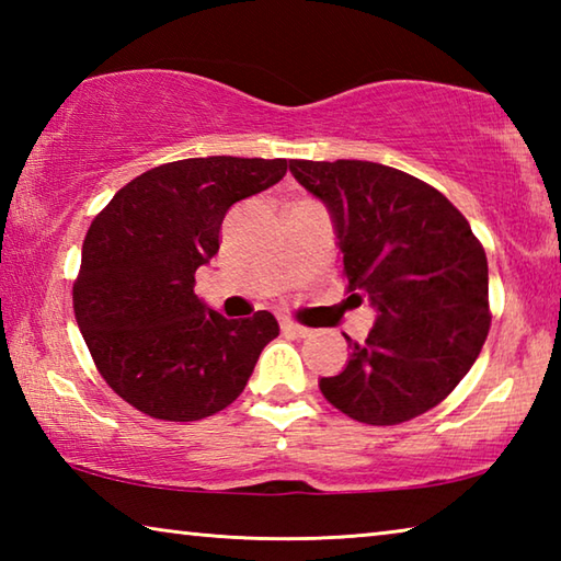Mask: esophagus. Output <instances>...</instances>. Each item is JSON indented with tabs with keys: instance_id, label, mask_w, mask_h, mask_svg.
<instances>
[{
	"instance_id": "obj_1",
	"label": "esophagus",
	"mask_w": 561,
	"mask_h": 561,
	"mask_svg": "<svg viewBox=\"0 0 561 561\" xmlns=\"http://www.w3.org/2000/svg\"><path fill=\"white\" fill-rule=\"evenodd\" d=\"M282 331H284V334H291V336H299V339L311 334L307 327H301V324H297V321H289V319L282 321Z\"/></svg>"
}]
</instances>
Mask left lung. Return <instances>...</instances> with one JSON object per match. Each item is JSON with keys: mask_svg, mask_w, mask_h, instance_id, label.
<instances>
[{"mask_svg": "<svg viewBox=\"0 0 561 561\" xmlns=\"http://www.w3.org/2000/svg\"><path fill=\"white\" fill-rule=\"evenodd\" d=\"M291 175L329 207L351 297L366 294L376 324L348 341L339 376L319 388L341 413L396 425L448 398L490 331L488 257L448 197L403 170L368 160H289Z\"/></svg>", "mask_w": 561, "mask_h": 561, "instance_id": "obj_1", "label": "left lung"}]
</instances>
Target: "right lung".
<instances>
[{
	"label": "right lung",
	"instance_id": "obj_1",
	"mask_svg": "<svg viewBox=\"0 0 561 561\" xmlns=\"http://www.w3.org/2000/svg\"><path fill=\"white\" fill-rule=\"evenodd\" d=\"M284 173V158L175 160L123 185L91 222L76 324L103 381L140 413L175 423L215 415L279 336L270 311L225 319L193 287L220 250L225 213Z\"/></svg>",
	"mask_w": 561,
	"mask_h": 561
}]
</instances>
